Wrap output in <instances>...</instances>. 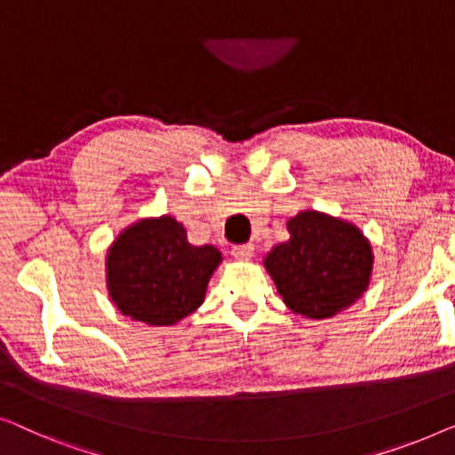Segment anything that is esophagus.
<instances>
[{
    "mask_svg": "<svg viewBox=\"0 0 455 455\" xmlns=\"http://www.w3.org/2000/svg\"><path fill=\"white\" fill-rule=\"evenodd\" d=\"M253 253H255V247H253V243H245V245H235L233 247V255L236 259H251L253 258Z\"/></svg>",
    "mask_w": 455,
    "mask_h": 455,
    "instance_id": "obj_1",
    "label": "esophagus"
}]
</instances>
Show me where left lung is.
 I'll list each match as a JSON object with an SVG mask.
<instances>
[{
  "label": "left lung",
  "instance_id": "8db88e82",
  "mask_svg": "<svg viewBox=\"0 0 455 455\" xmlns=\"http://www.w3.org/2000/svg\"><path fill=\"white\" fill-rule=\"evenodd\" d=\"M291 239L272 247L264 266L284 305L309 319H328L369 289L373 249L353 222L303 210L286 222Z\"/></svg>",
  "mask_w": 455,
  "mask_h": 455
}]
</instances>
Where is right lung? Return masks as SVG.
<instances>
[{"label": "right lung", "instance_id": "obj_1", "mask_svg": "<svg viewBox=\"0 0 455 455\" xmlns=\"http://www.w3.org/2000/svg\"><path fill=\"white\" fill-rule=\"evenodd\" d=\"M222 253L191 245L172 216L142 219L121 230L105 259L108 299L124 315L148 325H172L194 313Z\"/></svg>", "mask_w": 455, "mask_h": 455}]
</instances>
